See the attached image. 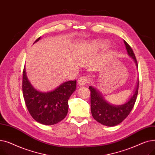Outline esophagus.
Segmentation results:
<instances>
[{"label":"esophagus","mask_w":155,"mask_h":155,"mask_svg":"<svg viewBox=\"0 0 155 155\" xmlns=\"http://www.w3.org/2000/svg\"><path fill=\"white\" fill-rule=\"evenodd\" d=\"M88 83V79L85 76H82L78 78V84L79 85L82 86L87 84Z\"/></svg>","instance_id":"esophagus-1"}]
</instances>
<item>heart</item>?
Wrapping results in <instances>:
<instances>
[{"instance_id":"heart-1","label":"heart","mask_w":155,"mask_h":155,"mask_svg":"<svg viewBox=\"0 0 155 155\" xmlns=\"http://www.w3.org/2000/svg\"><path fill=\"white\" fill-rule=\"evenodd\" d=\"M92 46L93 47L98 49L105 46H106V43L104 41H95L92 44Z\"/></svg>"}]
</instances>
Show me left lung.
Segmentation results:
<instances>
[{
	"mask_svg": "<svg viewBox=\"0 0 155 155\" xmlns=\"http://www.w3.org/2000/svg\"><path fill=\"white\" fill-rule=\"evenodd\" d=\"M124 42L128 54L132 57L137 67V63L135 54L126 41ZM139 82H137L133 95L129 101L124 104L115 105L109 104L105 100L101 92L94 87L90 86L91 112L93 117L99 123L107 126H114L123 122L132 110L136 101L138 93Z\"/></svg>",
	"mask_w": 155,
	"mask_h": 155,
	"instance_id": "8db88e82",
	"label": "left lung"
}]
</instances>
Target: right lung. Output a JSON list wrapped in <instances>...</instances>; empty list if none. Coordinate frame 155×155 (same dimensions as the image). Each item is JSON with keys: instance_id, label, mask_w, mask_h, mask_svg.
Returning <instances> with one entry per match:
<instances>
[{"instance_id": "obj_1", "label": "right lung", "mask_w": 155, "mask_h": 155, "mask_svg": "<svg viewBox=\"0 0 155 155\" xmlns=\"http://www.w3.org/2000/svg\"><path fill=\"white\" fill-rule=\"evenodd\" d=\"M38 38L34 43L38 41ZM76 80L64 82L54 91L41 92L37 91L28 80L25 67L22 75V94L28 110L35 120L45 125H53L66 117L68 101L76 88Z\"/></svg>"}]
</instances>
